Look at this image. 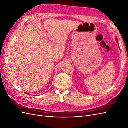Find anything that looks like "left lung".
<instances>
[{
    "label": "left lung",
    "mask_w": 128,
    "mask_h": 128,
    "mask_svg": "<svg viewBox=\"0 0 128 128\" xmlns=\"http://www.w3.org/2000/svg\"><path fill=\"white\" fill-rule=\"evenodd\" d=\"M116 40L117 42L118 43V38H116Z\"/></svg>",
    "instance_id": "obj_1"
}]
</instances>
